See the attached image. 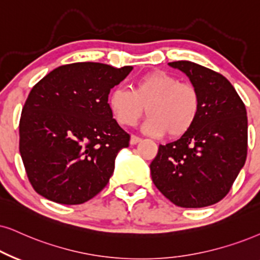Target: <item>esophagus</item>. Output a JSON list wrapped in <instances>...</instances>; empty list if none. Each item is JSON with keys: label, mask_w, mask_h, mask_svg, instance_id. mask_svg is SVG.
Masks as SVG:
<instances>
[{"label": "esophagus", "mask_w": 260, "mask_h": 260, "mask_svg": "<svg viewBox=\"0 0 260 260\" xmlns=\"http://www.w3.org/2000/svg\"><path fill=\"white\" fill-rule=\"evenodd\" d=\"M140 141H141V138L137 137V136H131V140H129L131 145H136V144L140 143Z\"/></svg>", "instance_id": "34e87169"}]
</instances>
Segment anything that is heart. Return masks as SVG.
Here are the masks:
<instances>
[{
    "instance_id": "obj_1",
    "label": "heart",
    "mask_w": 260,
    "mask_h": 260,
    "mask_svg": "<svg viewBox=\"0 0 260 260\" xmlns=\"http://www.w3.org/2000/svg\"><path fill=\"white\" fill-rule=\"evenodd\" d=\"M108 106L122 126H133L149 115L144 131L152 136H185L194 124L200 109V97L194 86L181 83L164 71H152L136 79L132 91L116 87L109 93Z\"/></svg>"
}]
</instances>
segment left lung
<instances>
[{
  "instance_id": "8db88e82",
  "label": "left lung",
  "mask_w": 260,
  "mask_h": 260,
  "mask_svg": "<svg viewBox=\"0 0 260 260\" xmlns=\"http://www.w3.org/2000/svg\"><path fill=\"white\" fill-rule=\"evenodd\" d=\"M198 91L200 109L185 136L150 164L154 186L181 208H204L224 198L247 156V113L228 79L190 61L170 62Z\"/></svg>"
}]
</instances>
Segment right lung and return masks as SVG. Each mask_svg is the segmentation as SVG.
<instances>
[{
	"label": "right lung",
	"instance_id": "add662e5",
	"mask_svg": "<svg viewBox=\"0 0 260 260\" xmlns=\"http://www.w3.org/2000/svg\"><path fill=\"white\" fill-rule=\"evenodd\" d=\"M132 70L77 62L55 68L32 87L19 124V150L38 194L78 205L107 186L131 138L113 119L108 96Z\"/></svg>",
	"mask_w": 260,
	"mask_h": 260
}]
</instances>
